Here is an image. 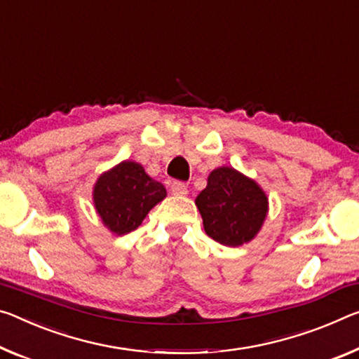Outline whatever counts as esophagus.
I'll use <instances>...</instances> for the list:
<instances>
[{
    "instance_id": "34e87169",
    "label": "esophagus",
    "mask_w": 359,
    "mask_h": 359,
    "mask_svg": "<svg viewBox=\"0 0 359 359\" xmlns=\"http://www.w3.org/2000/svg\"><path fill=\"white\" fill-rule=\"evenodd\" d=\"M170 193L175 196H185L189 193V187L184 182H172L170 184Z\"/></svg>"
}]
</instances>
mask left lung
<instances>
[{
  "label": "left lung",
  "mask_w": 359,
  "mask_h": 359,
  "mask_svg": "<svg viewBox=\"0 0 359 359\" xmlns=\"http://www.w3.org/2000/svg\"><path fill=\"white\" fill-rule=\"evenodd\" d=\"M204 231L224 246H241L254 240L269 212V198L252 179L222 166L208 177L196 196Z\"/></svg>",
  "instance_id": "8db88e82"
}]
</instances>
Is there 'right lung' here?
<instances>
[{"label": "right lung", "mask_w": 359, "mask_h": 359, "mask_svg": "<svg viewBox=\"0 0 359 359\" xmlns=\"http://www.w3.org/2000/svg\"><path fill=\"white\" fill-rule=\"evenodd\" d=\"M166 195L164 185L153 180L142 164L123 161L97 179L93 200L107 229L115 235H126L137 229Z\"/></svg>", "instance_id": "obj_1"}]
</instances>
